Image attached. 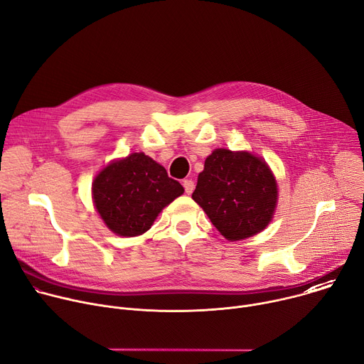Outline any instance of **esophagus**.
Segmentation results:
<instances>
[{"mask_svg": "<svg viewBox=\"0 0 364 364\" xmlns=\"http://www.w3.org/2000/svg\"><path fill=\"white\" fill-rule=\"evenodd\" d=\"M183 187H184V190H186V193L187 194H191L193 193V190H194V183L191 181V180H184L183 181Z\"/></svg>", "mask_w": 364, "mask_h": 364, "instance_id": "esophagus-1", "label": "esophagus"}]
</instances>
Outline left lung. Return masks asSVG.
I'll list each match as a JSON object with an SVG mask.
<instances>
[{
	"label": "left lung",
	"mask_w": 364,
	"mask_h": 364,
	"mask_svg": "<svg viewBox=\"0 0 364 364\" xmlns=\"http://www.w3.org/2000/svg\"><path fill=\"white\" fill-rule=\"evenodd\" d=\"M191 197L228 240H240L268 226L278 190L265 161L219 148L205 159Z\"/></svg>",
	"instance_id": "8db88e82"
}]
</instances>
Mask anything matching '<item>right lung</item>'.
Masks as SVG:
<instances>
[{
	"mask_svg": "<svg viewBox=\"0 0 364 364\" xmlns=\"http://www.w3.org/2000/svg\"><path fill=\"white\" fill-rule=\"evenodd\" d=\"M183 193V186L142 152L109 164L92 186L96 210L119 236L146 232L164 207Z\"/></svg>",
	"mask_w": 364,
	"mask_h": 364,
	"instance_id": "add662e5",
	"label": "right lung"
}]
</instances>
